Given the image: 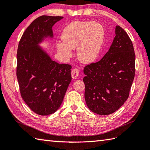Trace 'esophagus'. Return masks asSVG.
<instances>
[{
  "instance_id": "esophagus-1",
  "label": "esophagus",
  "mask_w": 150,
  "mask_h": 150,
  "mask_svg": "<svg viewBox=\"0 0 150 150\" xmlns=\"http://www.w3.org/2000/svg\"><path fill=\"white\" fill-rule=\"evenodd\" d=\"M79 70L77 68H74L71 71V77L73 79H77L79 77Z\"/></svg>"
}]
</instances>
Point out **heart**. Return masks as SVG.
Wrapping results in <instances>:
<instances>
[{"instance_id": "heart-1", "label": "heart", "mask_w": 150, "mask_h": 150, "mask_svg": "<svg viewBox=\"0 0 150 150\" xmlns=\"http://www.w3.org/2000/svg\"><path fill=\"white\" fill-rule=\"evenodd\" d=\"M105 36L104 28L98 23L74 21L64 29L62 42L57 44V49L68 58L71 57L72 49L77 48L78 59L82 63L91 64L100 54Z\"/></svg>"}]
</instances>
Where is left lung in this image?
Listing matches in <instances>:
<instances>
[{
    "instance_id": "obj_1",
    "label": "left lung",
    "mask_w": 150,
    "mask_h": 150,
    "mask_svg": "<svg viewBox=\"0 0 150 150\" xmlns=\"http://www.w3.org/2000/svg\"><path fill=\"white\" fill-rule=\"evenodd\" d=\"M108 51L98 62L85 66L84 98L92 112L108 115L127 100L135 73V54L126 32L116 26Z\"/></svg>"
}]
</instances>
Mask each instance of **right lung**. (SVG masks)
I'll use <instances>...</instances> for the list:
<instances>
[{
  "instance_id": "1",
  "label": "right lung",
  "mask_w": 150,
  "mask_h": 150,
  "mask_svg": "<svg viewBox=\"0 0 150 150\" xmlns=\"http://www.w3.org/2000/svg\"><path fill=\"white\" fill-rule=\"evenodd\" d=\"M62 18L38 17L25 30L17 49V77L21 95L39 115H49L59 108L71 81V66L53 61L39 46L45 38H53L52 27Z\"/></svg>"
}]
</instances>
